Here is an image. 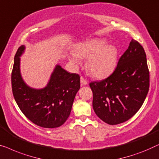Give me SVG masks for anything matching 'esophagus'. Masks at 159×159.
I'll use <instances>...</instances> for the list:
<instances>
[{"mask_svg": "<svg viewBox=\"0 0 159 159\" xmlns=\"http://www.w3.org/2000/svg\"><path fill=\"white\" fill-rule=\"evenodd\" d=\"M87 84H88V81H87L86 79H85L83 76H80V84H81V86H84Z\"/></svg>", "mask_w": 159, "mask_h": 159, "instance_id": "34e87169", "label": "esophagus"}]
</instances>
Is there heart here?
Listing matches in <instances>:
<instances>
[{
    "label": "heart",
    "instance_id": "heart-1",
    "mask_svg": "<svg viewBox=\"0 0 159 159\" xmlns=\"http://www.w3.org/2000/svg\"><path fill=\"white\" fill-rule=\"evenodd\" d=\"M107 43L104 39L93 38L78 44L75 53H71L70 60L75 65L81 63V58L88 57L87 69L93 77L101 79L112 72L117 63L118 50Z\"/></svg>",
    "mask_w": 159,
    "mask_h": 159
}]
</instances>
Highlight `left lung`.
Returning a JSON list of instances; mask_svg holds the SVG:
<instances>
[{"label":"left lung","instance_id":"1","mask_svg":"<svg viewBox=\"0 0 159 159\" xmlns=\"http://www.w3.org/2000/svg\"><path fill=\"white\" fill-rule=\"evenodd\" d=\"M93 108L106 123H122L135 115L149 90V71L143 47L133 39L120 58L112 74L89 84Z\"/></svg>","mask_w":159,"mask_h":159}]
</instances>
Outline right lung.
I'll use <instances>...</instances> for the list:
<instances>
[{
  "mask_svg": "<svg viewBox=\"0 0 159 159\" xmlns=\"http://www.w3.org/2000/svg\"><path fill=\"white\" fill-rule=\"evenodd\" d=\"M25 46L18 49L14 57L11 85L15 101L24 115L33 123L45 128L63 125L70 115L73 103L80 89V76L56 65L43 89L29 86L22 79L20 57Z\"/></svg>",
  "mask_w": 159,
  "mask_h": 159,
  "instance_id": "obj_1",
  "label": "right lung"
}]
</instances>
